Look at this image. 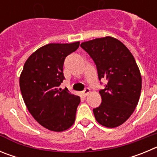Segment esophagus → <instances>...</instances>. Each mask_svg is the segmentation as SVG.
Returning a JSON list of instances; mask_svg holds the SVG:
<instances>
[{
  "instance_id": "1",
  "label": "esophagus",
  "mask_w": 157,
  "mask_h": 157,
  "mask_svg": "<svg viewBox=\"0 0 157 157\" xmlns=\"http://www.w3.org/2000/svg\"><path fill=\"white\" fill-rule=\"evenodd\" d=\"M90 93V89H89V88H86L82 92V94L83 97H86V96L88 95Z\"/></svg>"
}]
</instances>
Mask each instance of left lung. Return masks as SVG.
Segmentation results:
<instances>
[{
	"instance_id": "1",
	"label": "left lung",
	"mask_w": 157,
	"mask_h": 157,
	"mask_svg": "<svg viewBox=\"0 0 157 157\" xmlns=\"http://www.w3.org/2000/svg\"><path fill=\"white\" fill-rule=\"evenodd\" d=\"M81 47L97 66L98 78L108 83L99 91L101 104L94 109L96 120L113 128L125 123L138 105L141 76L132 53L124 44L112 37L85 41Z\"/></svg>"
}]
</instances>
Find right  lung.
Returning a JSON list of instances; mask_svg holds the SVG:
<instances>
[{"mask_svg":"<svg viewBox=\"0 0 157 157\" xmlns=\"http://www.w3.org/2000/svg\"><path fill=\"white\" fill-rule=\"evenodd\" d=\"M78 46L79 41L41 47L25 62L19 77L20 90L29 112L39 124L52 131L67 130L75 120L80 98L59 86L65 78V58Z\"/></svg>","mask_w":157,"mask_h":157,"instance_id":"obj_1","label":"right lung"}]
</instances>
